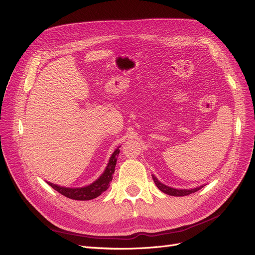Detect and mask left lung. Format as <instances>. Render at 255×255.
Listing matches in <instances>:
<instances>
[{"instance_id":"8db88e82","label":"left lung","mask_w":255,"mask_h":255,"mask_svg":"<svg viewBox=\"0 0 255 255\" xmlns=\"http://www.w3.org/2000/svg\"><path fill=\"white\" fill-rule=\"evenodd\" d=\"M152 179H153L154 183H155L157 188H158L160 191H163L164 194H167V195H169V196H174V197H183V196L190 195V194H192V192H196V191H198L199 189H201V188L204 186V185H203V186H199V187L191 188V189H176V188L169 187V186H167V185H165V184H163V183H160V182L156 179L155 175H153V174H152Z\"/></svg>"}]
</instances>
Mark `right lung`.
Returning a JSON list of instances; mask_svg holds the SVG:
<instances>
[{"instance_id":"obj_1","label":"right lung","mask_w":255,"mask_h":255,"mask_svg":"<svg viewBox=\"0 0 255 255\" xmlns=\"http://www.w3.org/2000/svg\"><path fill=\"white\" fill-rule=\"evenodd\" d=\"M119 148L120 145L112 154V156L109 160V164H107L104 172L100 175L98 180H96L94 183L87 185V186L78 187V188H69V187L59 186V185L53 184L51 182H47V183L52 188L58 191L59 194L69 199L80 200V201H86V200L95 199L110 187V183L113 180V174L115 172L116 163H117V157L120 152Z\"/></svg>"}]
</instances>
